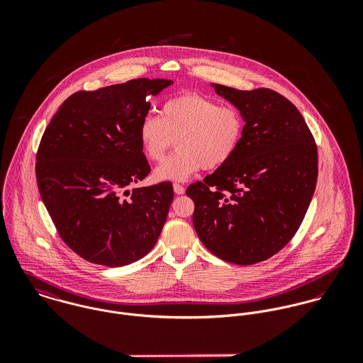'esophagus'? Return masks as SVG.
<instances>
[{
    "instance_id": "1",
    "label": "esophagus",
    "mask_w": 363,
    "mask_h": 363,
    "mask_svg": "<svg viewBox=\"0 0 363 363\" xmlns=\"http://www.w3.org/2000/svg\"><path fill=\"white\" fill-rule=\"evenodd\" d=\"M173 190H174V193H176V194H179V196L184 194V191H186V190H184V187H183L182 184H177V183H174V184H173Z\"/></svg>"
}]
</instances>
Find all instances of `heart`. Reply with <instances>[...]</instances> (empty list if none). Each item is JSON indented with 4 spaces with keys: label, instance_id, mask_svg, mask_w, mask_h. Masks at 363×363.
<instances>
[{
    "label": "heart",
    "instance_id": "obj_1",
    "mask_svg": "<svg viewBox=\"0 0 363 363\" xmlns=\"http://www.w3.org/2000/svg\"><path fill=\"white\" fill-rule=\"evenodd\" d=\"M245 133L242 113L197 94L166 101L160 116H145L138 128L144 155L159 162L176 140L177 151L154 172L156 182H184L200 169L226 164L240 147Z\"/></svg>",
    "mask_w": 363,
    "mask_h": 363
}]
</instances>
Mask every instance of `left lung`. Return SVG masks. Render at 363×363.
I'll return each instance as SVG.
<instances>
[{
	"label": "left lung",
	"instance_id": "left-lung-1",
	"mask_svg": "<svg viewBox=\"0 0 363 363\" xmlns=\"http://www.w3.org/2000/svg\"><path fill=\"white\" fill-rule=\"evenodd\" d=\"M243 116L239 150L187 189L193 225L208 250L250 265L272 257L299 229L317 182V147L299 110L275 91L212 84Z\"/></svg>",
	"mask_w": 363,
	"mask_h": 363
}]
</instances>
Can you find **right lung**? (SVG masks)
<instances>
[{
    "instance_id": "right-lung-1",
    "label": "right lung",
    "mask_w": 363,
    "mask_h": 363,
    "mask_svg": "<svg viewBox=\"0 0 363 363\" xmlns=\"http://www.w3.org/2000/svg\"><path fill=\"white\" fill-rule=\"evenodd\" d=\"M172 84L140 78L75 92L45 130L36 157L40 197L61 239L89 262L133 264L159 239L173 201L172 183L131 191L128 186L151 170L138 138L148 98Z\"/></svg>"
}]
</instances>
